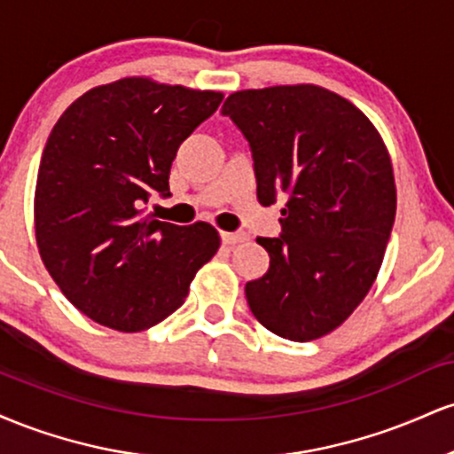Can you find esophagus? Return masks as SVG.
<instances>
[{
	"mask_svg": "<svg viewBox=\"0 0 454 454\" xmlns=\"http://www.w3.org/2000/svg\"><path fill=\"white\" fill-rule=\"evenodd\" d=\"M222 241L226 245L241 243V241H247V234H243V232H222Z\"/></svg>",
	"mask_w": 454,
	"mask_h": 454,
	"instance_id": "1",
	"label": "esophagus"
}]
</instances>
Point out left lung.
Wrapping results in <instances>:
<instances>
[{
    "label": "left lung",
    "mask_w": 454,
    "mask_h": 454,
    "mask_svg": "<svg viewBox=\"0 0 454 454\" xmlns=\"http://www.w3.org/2000/svg\"><path fill=\"white\" fill-rule=\"evenodd\" d=\"M249 140L262 207L281 196V237H258L270 264L245 296L264 328L290 341L341 326L372 290L397 211L382 137L346 98L325 87L275 85L223 102Z\"/></svg>",
    "instance_id": "1"
}]
</instances>
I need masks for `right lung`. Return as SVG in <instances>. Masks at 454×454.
Here are the masks:
<instances>
[{
	"label": "right lung",
	"mask_w": 454,
	"mask_h": 454,
	"mask_svg": "<svg viewBox=\"0 0 454 454\" xmlns=\"http://www.w3.org/2000/svg\"><path fill=\"white\" fill-rule=\"evenodd\" d=\"M222 98L126 76L82 93L55 123L35 181V243L66 299L98 325H158L220 249L211 223L175 226L143 205L153 192L170 196L176 149Z\"/></svg>",
	"instance_id": "obj_1"
}]
</instances>
